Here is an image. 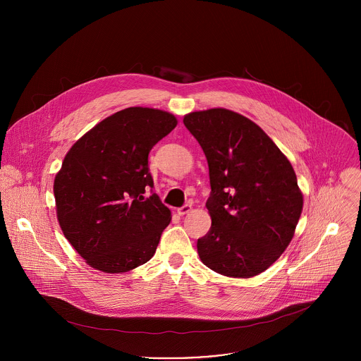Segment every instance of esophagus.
<instances>
[{
	"label": "esophagus",
	"mask_w": 361,
	"mask_h": 361,
	"mask_svg": "<svg viewBox=\"0 0 361 361\" xmlns=\"http://www.w3.org/2000/svg\"><path fill=\"white\" fill-rule=\"evenodd\" d=\"M190 212H191V204H184L183 207L177 209V213H178L180 216H184V214H187V213H190Z\"/></svg>",
	"instance_id": "obj_1"
}]
</instances>
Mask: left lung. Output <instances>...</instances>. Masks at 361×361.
I'll return each mask as SVG.
<instances>
[{"instance_id": "obj_1", "label": "left lung", "mask_w": 361, "mask_h": 361, "mask_svg": "<svg viewBox=\"0 0 361 361\" xmlns=\"http://www.w3.org/2000/svg\"><path fill=\"white\" fill-rule=\"evenodd\" d=\"M183 123L209 163L212 227L197 241L201 262L227 277L263 273L290 244L302 210L290 161L259 126L234 111H195Z\"/></svg>"}]
</instances>
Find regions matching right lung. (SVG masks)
<instances>
[{
	"instance_id": "1",
	"label": "right lung",
	"mask_w": 361,
	"mask_h": 361,
	"mask_svg": "<svg viewBox=\"0 0 361 361\" xmlns=\"http://www.w3.org/2000/svg\"><path fill=\"white\" fill-rule=\"evenodd\" d=\"M176 126L170 113L130 107L98 123L67 152L54 180L57 217L92 269L126 273L156 252L171 212L152 192L148 154Z\"/></svg>"
}]
</instances>
